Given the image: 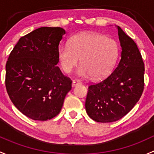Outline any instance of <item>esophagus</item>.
<instances>
[{"label":"esophagus","instance_id":"1","mask_svg":"<svg viewBox=\"0 0 154 154\" xmlns=\"http://www.w3.org/2000/svg\"><path fill=\"white\" fill-rule=\"evenodd\" d=\"M81 82H79V81H78V80H72V87H75V86H77V85H81Z\"/></svg>","mask_w":154,"mask_h":154}]
</instances>
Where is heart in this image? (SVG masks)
Instances as JSON below:
<instances>
[{
  "label": "heart",
  "mask_w": 154,
  "mask_h": 154,
  "mask_svg": "<svg viewBox=\"0 0 154 154\" xmlns=\"http://www.w3.org/2000/svg\"><path fill=\"white\" fill-rule=\"evenodd\" d=\"M119 53V45L114 39L99 33L82 32L70 39L69 47L58 48V58L65 73H70L80 59V76L101 80L112 72Z\"/></svg>",
  "instance_id": "obj_1"
}]
</instances>
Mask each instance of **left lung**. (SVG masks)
<instances>
[{"mask_svg": "<svg viewBox=\"0 0 154 154\" xmlns=\"http://www.w3.org/2000/svg\"><path fill=\"white\" fill-rule=\"evenodd\" d=\"M121 60L105 79L88 87L85 108L97 122H113L125 116L144 90L145 64L137 45L119 26Z\"/></svg>", "mask_w": 154, "mask_h": 154, "instance_id": "obj_1", "label": "left lung"}]
</instances>
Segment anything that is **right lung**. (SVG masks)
<instances>
[{
  "instance_id": "add662e5",
  "label": "right lung",
  "mask_w": 154,
  "mask_h": 154,
  "mask_svg": "<svg viewBox=\"0 0 154 154\" xmlns=\"http://www.w3.org/2000/svg\"><path fill=\"white\" fill-rule=\"evenodd\" d=\"M61 27L43 26L19 39L6 64V88L9 99L23 115L46 121L62 108L72 81L57 65Z\"/></svg>"
}]
</instances>
